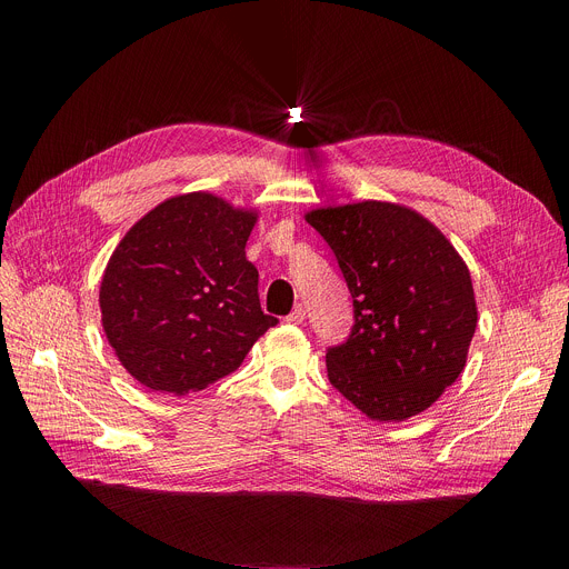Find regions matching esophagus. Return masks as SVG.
Segmentation results:
<instances>
[{
	"label": "esophagus",
	"instance_id": "obj_1",
	"mask_svg": "<svg viewBox=\"0 0 569 569\" xmlns=\"http://www.w3.org/2000/svg\"><path fill=\"white\" fill-rule=\"evenodd\" d=\"M305 309L302 307H295L288 316H286V322H290V325H302L305 322Z\"/></svg>",
	"mask_w": 569,
	"mask_h": 569
}]
</instances>
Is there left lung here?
<instances>
[{
  "mask_svg": "<svg viewBox=\"0 0 569 569\" xmlns=\"http://www.w3.org/2000/svg\"><path fill=\"white\" fill-rule=\"evenodd\" d=\"M352 295L355 325L327 378L376 422L431 408L463 371L477 327L466 260L415 209L362 200L309 209Z\"/></svg>",
  "mask_w": 569,
  "mask_h": 569,
  "instance_id": "obj_1",
  "label": "left lung"
}]
</instances>
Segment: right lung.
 Returning <instances> with one entry per match:
<instances>
[{"instance_id":"add662e5","label":"right lung","mask_w":569,"mask_h":569,"mask_svg":"<svg viewBox=\"0 0 569 569\" xmlns=\"http://www.w3.org/2000/svg\"><path fill=\"white\" fill-rule=\"evenodd\" d=\"M256 207L209 191L166 198L114 247L99 290L117 360L154 392L184 397L232 373L279 320L247 260Z\"/></svg>"}]
</instances>
